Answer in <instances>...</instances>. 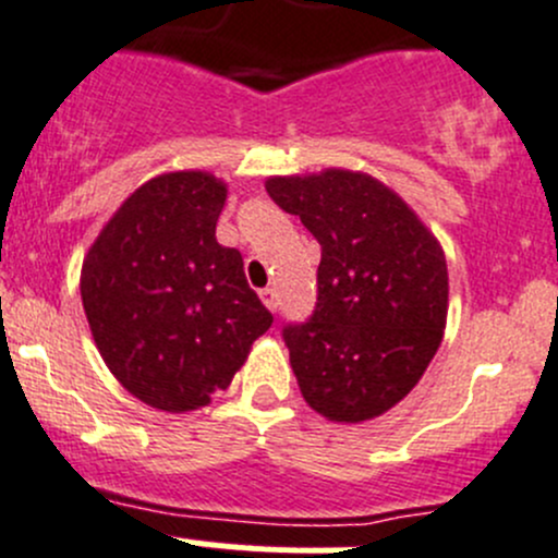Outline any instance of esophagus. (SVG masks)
<instances>
[{"mask_svg":"<svg viewBox=\"0 0 558 558\" xmlns=\"http://www.w3.org/2000/svg\"><path fill=\"white\" fill-rule=\"evenodd\" d=\"M260 298H263V303H266V306L271 308V312H277L279 295H277V290H274V287H266V290H260Z\"/></svg>","mask_w":558,"mask_h":558,"instance_id":"obj_1","label":"esophagus"}]
</instances>
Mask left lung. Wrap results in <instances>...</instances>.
Instances as JSON below:
<instances>
[{
	"label": "left lung",
	"instance_id": "1",
	"mask_svg": "<svg viewBox=\"0 0 558 558\" xmlns=\"http://www.w3.org/2000/svg\"><path fill=\"white\" fill-rule=\"evenodd\" d=\"M281 211L317 239V303L281 328L301 393L328 421L361 423L399 404L442 341L448 266L399 195L350 170L268 179Z\"/></svg>",
	"mask_w": 558,
	"mask_h": 558
}]
</instances>
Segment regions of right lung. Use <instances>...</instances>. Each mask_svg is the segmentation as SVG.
<instances>
[{"label": "right lung", "instance_id": "right-lung-1", "mask_svg": "<svg viewBox=\"0 0 558 558\" xmlns=\"http://www.w3.org/2000/svg\"><path fill=\"white\" fill-rule=\"evenodd\" d=\"M225 195L222 181L197 170L157 175L126 197L84 260L81 298L99 355L157 410L206 407L274 323L241 252L217 244Z\"/></svg>", "mask_w": 558, "mask_h": 558}]
</instances>
